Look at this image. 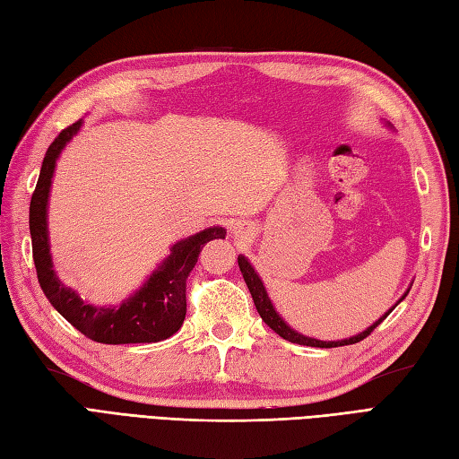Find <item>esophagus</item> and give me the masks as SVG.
<instances>
[{
    "instance_id": "obj_1",
    "label": "esophagus",
    "mask_w": 459,
    "mask_h": 459,
    "mask_svg": "<svg viewBox=\"0 0 459 459\" xmlns=\"http://www.w3.org/2000/svg\"><path fill=\"white\" fill-rule=\"evenodd\" d=\"M233 236H236L238 239H247V238L253 236V228L249 226V223L239 221V223H236V226H233Z\"/></svg>"
}]
</instances>
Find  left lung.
<instances>
[{
	"label": "left lung",
	"instance_id": "left-lung-1",
	"mask_svg": "<svg viewBox=\"0 0 459 459\" xmlns=\"http://www.w3.org/2000/svg\"><path fill=\"white\" fill-rule=\"evenodd\" d=\"M238 263H239V271H241V274H243V281H245V284H247L249 292H251V296H253L255 307H256V311H259V316L263 317V321L266 323V325L271 327L276 334H281L282 339L290 341V342L304 344V346H317V349H333V346H344V344H354V342L364 341V339L368 337V334H370V333L379 325V323H382V321L391 314V311L395 309V306L399 304V301L405 299V296L409 294V290H407V292L403 294V298H401V299L397 301V304L387 311V314H385L384 317H379V319L374 323V325H370L366 331H362L360 334H356V337L344 339V341H317V339L306 337V334H301V333L294 331L292 327H288V323H286L281 316L276 314L273 301H271V298H268L266 290H264V286H263V281L259 278V274L255 273V268L251 266V263H249L247 259H245L243 255L238 256Z\"/></svg>",
	"mask_w": 459,
	"mask_h": 459
}]
</instances>
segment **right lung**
I'll return each instance as SVG.
<instances>
[{
	"label": "right lung",
	"instance_id": "obj_1",
	"mask_svg": "<svg viewBox=\"0 0 459 459\" xmlns=\"http://www.w3.org/2000/svg\"><path fill=\"white\" fill-rule=\"evenodd\" d=\"M82 120L64 128L50 143L42 160L40 175L29 208V228L32 239V259H35L39 284L44 296L58 314L83 333L87 339L103 344L158 342L169 339L181 329L186 316V278L195 268L198 255L212 239L226 238L223 228H208L195 236L177 241L171 255L155 268L145 284L117 307H97L87 304L72 288L64 286L54 273L50 243H48V195L56 160L62 153Z\"/></svg>",
	"mask_w": 459,
	"mask_h": 459
}]
</instances>
